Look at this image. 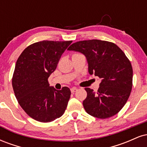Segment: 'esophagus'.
<instances>
[{
  "instance_id": "34e87169",
  "label": "esophagus",
  "mask_w": 147,
  "mask_h": 147,
  "mask_svg": "<svg viewBox=\"0 0 147 147\" xmlns=\"http://www.w3.org/2000/svg\"><path fill=\"white\" fill-rule=\"evenodd\" d=\"M70 90H71V92H72V93H74V92H76V91L77 90V88H75V87H74V88H72L70 89Z\"/></svg>"
}]
</instances>
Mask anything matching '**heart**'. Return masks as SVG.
<instances>
[{
  "mask_svg": "<svg viewBox=\"0 0 147 147\" xmlns=\"http://www.w3.org/2000/svg\"><path fill=\"white\" fill-rule=\"evenodd\" d=\"M75 55H79V54H75Z\"/></svg>",
  "mask_w": 147,
  "mask_h": 147,
  "instance_id": "b5f03b06",
  "label": "heart"
}]
</instances>
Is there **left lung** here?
Returning <instances> with one entry per match:
<instances>
[{
  "instance_id": "obj_1",
  "label": "left lung",
  "mask_w": 147,
  "mask_h": 147,
  "mask_svg": "<svg viewBox=\"0 0 147 147\" xmlns=\"http://www.w3.org/2000/svg\"><path fill=\"white\" fill-rule=\"evenodd\" d=\"M85 55L88 72L102 82L97 92L85 88L83 106L87 113L99 119L112 117L125 105L133 86V68L124 52L111 42L97 39L76 42L69 47Z\"/></svg>"
}]
</instances>
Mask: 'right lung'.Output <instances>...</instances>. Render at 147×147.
I'll return each mask as SVG.
<instances>
[{"label": "right lung", "instance_id": "1", "mask_svg": "<svg viewBox=\"0 0 147 147\" xmlns=\"http://www.w3.org/2000/svg\"><path fill=\"white\" fill-rule=\"evenodd\" d=\"M72 41H42L29 45L16 61L12 87L18 104L30 117L41 122L63 115L71 95L70 88L56 90L48 79Z\"/></svg>", "mask_w": 147, "mask_h": 147}]
</instances>
